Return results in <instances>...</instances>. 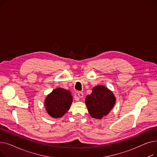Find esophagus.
I'll return each instance as SVG.
<instances>
[{"label": "esophagus", "instance_id": "esophagus-1", "mask_svg": "<svg viewBox=\"0 0 157 157\" xmlns=\"http://www.w3.org/2000/svg\"><path fill=\"white\" fill-rule=\"evenodd\" d=\"M78 95L79 97L82 98V97H83V92H78Z\"/></svg>", "mask_w": 157, "mask_h": 157}]
</instances>
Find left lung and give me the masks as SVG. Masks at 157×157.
Segmentation results:
<instances>
[{"mask_svg":"<svg viewBox=\"0 0 157 157\" xmlns=\"http://www.w3.org/2000/svg\"><path fill=\"white\" fill-rule=\"evenodd\" d=\"M115 101L116 99L113 92L102 85L95 86L92 93L85 98L89 113L97 119H101L106 116L113 108Z\"/></svg>","mask_w":157,"mask_h":157,"instance_id":"obj_1","label":"left lung"}]
</instances>
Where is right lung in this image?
Instances as JSON below:
<instances>
[{
	"mask_svg": "<svg viewBox=\"0 0 157 157\" xmlns=\"http://www.w3.org/2000/svg\"><path fill=\"white\" fill-rule=\"evenodd\" d=\"M72 97L68 90L56 88L48 95L45 106L48 113L53 118H60L71 108Z\"/></svg>",
	"mask_w": 157,
	"mask_h": 157,
	"instance_id": "obj_1",
	"label": "right lung"
}]
</instances>
